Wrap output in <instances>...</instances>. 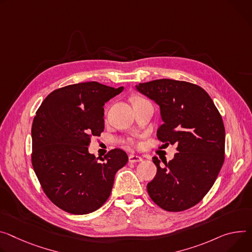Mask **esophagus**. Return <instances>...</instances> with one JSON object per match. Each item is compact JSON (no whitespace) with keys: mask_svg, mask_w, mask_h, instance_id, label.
<instances>
[{"mask_svg":"<svg viewBox=\"0 0 252 252\" xmlns=\"http://www.w3.org/2000/svg\"><path fill=\"white\" fill-rule=\"evenodd\" d=\"M128 161L129 163H139L143 161V158L139 157V156H134V155H130L128 157Z\"/></svg>","mask_w":252,"mask_h":252,"instance_id":"obj_1","label":"esophagus"}]
</instances>
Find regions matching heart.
<instances>
[{"mask_svg": "<svg viewBox=\"0 0 252 252\" xmlns=\"http://www.w3.org/2000/svg\"><path fill=\"white\" fill-rule=\"evenodd\" d=\"M140 99H142V98H140V97H133V98H132V102H133V101H136V100H140Z\"/></svg>", "mask_w": 252, "mask_h": 252, "instance_id": "b5f03b06", "label": "heart"}]
</instances>
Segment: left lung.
Wrapping results in <instances>:
<instances>
[{
    "label": "left lung",
    "instance_id": "1",
    "mask_svg": "<svg viewBox=\"0 0 252 252\" xmlns=\"http://www.w3.org/2000/svg\"><path fill=\"white\" fill-rule=\"evenodd\" d=\"M135 88L159 106L163 125L157 130L158 139L178 150L165 167L153 158L157 175L147 186L148 193L164 210L189 209L209 192L223 165L222 118L209 94L196 84L157 79Z\"/></svg>",
    "mask_w": 252,
    "mask_h": 252
}]
</instances>
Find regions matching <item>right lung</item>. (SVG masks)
I'll use <instances>...</instances> for the list:
<instances>
[{"label": "right lung", "mask_w": 252, "mask_h": 252, "mask_svg": "<svg viewBox=\"0 0 252 252\" xmlns=\"http://www.w3.org/2000/svg\"><path fill=\"white\" fill-rule=\"evenodd\" d=\"M123 90L96 81L68 85L51 93L36 112L32 165L45 194L68 213L100 208L116 173L127 163L121 149L111 150L101 162L88 152L91 136L104 129V103Z\"/></svg>", "instance_id": "1"}]
</instances>
